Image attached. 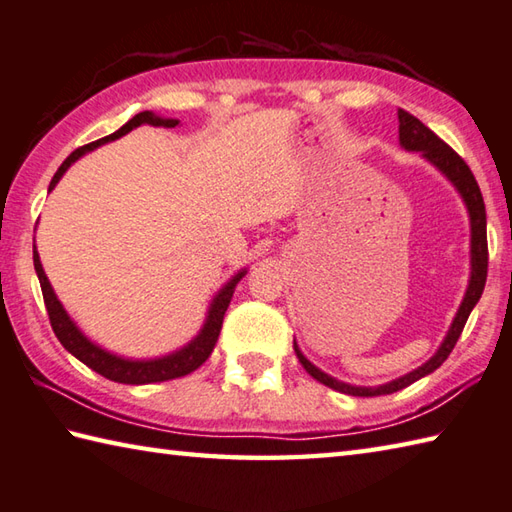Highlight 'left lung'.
Masks as SVG:
<instances>
[{"mask_svg":"<svg viewBox=\"0 0 512 512\" xmlns=\"http://www.w3.org/2000/svg\"><path fill=\"white\" fill-rule=\"evenodd\" d=\"M398 138H401V145L405 150H412V152H421L427 161L434 163L439 170L448 176V179L457 185V190L461 192L463 201H466L468 212H470V226H472V248H470V255H472V275H470V284H468V291L466 297H463V302L459 306V313L457 318H454L452 327L448 331V336H445L443 345L439 347V351L434 353V356L425 362L423 367H418L410 374L392 380V383L387 385H380V387H353L347 383H340V380L331 378L320 371L315 365H311L309 360H306L300 349L295 347L297 358H300L302 367L309 371V374L320 380L322 385H327L331 389H336V392L342 394H351V396H383V394H394L398 389H403L407 385L416 383L418 378H423L427 374H432L434 369H439L445 360H448L450 351L457 345V340L461 336L463 327H466L468 322V315L470 311L475 309V304L479 302V297L483 293V286H486V277H488V237H486V206H483V197H481V190L477 185L475 174L470 172L468 163L461 159V156L452 150L448 143H443L439 136H436L430 127H425L421 120L416 116L407 114V111L398 109Z\"/></svg>","mask_w":512,"mask_h":512,"instance_id":"1","label":"left lung"}]
</instances>
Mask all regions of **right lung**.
<instances>
[{"mask_svg": "<svg viewBox=\"0 0 512 512\" xmlns=\"http://www.w3.org/2000/svg\"><path fill=\"white\" fill-rule=\"evenodd\" d=\"M138 125L176 127V125H179V120L159 118V116H154L152 111H141V114H136L132 120H129V123H125L123 127H120L118 132L109 134L105 138H100V141H94V143H89V145H82V147H78L76 152H71L67 156V161H64L58 167V172L53 174L49 190L55 188V183L60 181V176L67 172V167L73 161H78L82 154L96 150L98 145H105L109 141H116V138L125 136L127 132H132V129L138 127ZM33 264H35L37 280H40V286H42V297H44L46 313H49V322H51V327H53V333L62 342V347L67 349L69 353H73V356H76L80 362H85L89 369L98 371L100 376L114 380V383H125V385L163 383V380L188 376V374H192L194 369H199L203 362L208 360L212 349H215L217 338H219V331H221V324H224L226 309H228V304L232 300V293H235L237 282L246 275V271L237 273L224 288H221L219 295L210 304L208 320H206V324H203L201 333L190 342L188 347H183L179 351L170 353V356H163V358H156V360H125V358L114 356V353H109L105 349L96 347L94 342H89L78 331L76 324H73L71 318L67 315V311L62 309V304L58 302V297H55L49 280H46L44 268L40 264V255H37L35 246H33Z\"/></svg>", "mask_w": 512, "mask_h": 512, "instance_id": "add662e5", "label": "right lung"}]
</instances>
